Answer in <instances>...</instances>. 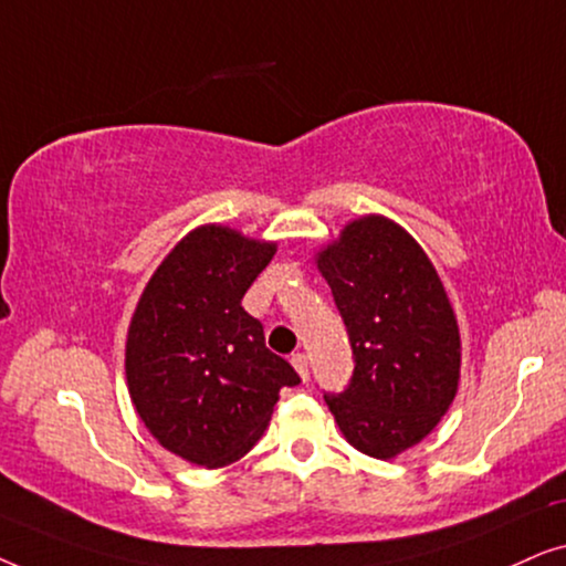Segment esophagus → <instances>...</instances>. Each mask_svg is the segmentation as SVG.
<instances>
[{
  "instance_id": "obj_1",
  "label": "esophagus",
  "mask_w": 566,
  "mask_h": 566,
  "mask_svg": "<svg viewBox=\"0 0 566 566\" xmlns=\"http://www.w3.org/2000/svg\"><path fill=\"white\" fill-rule=\"evenodd\" d=\"M291 363H293V368H296V374L301 376V381H308V358L304 353H296L291 358Z\"/></svg>"
}]
</instances>
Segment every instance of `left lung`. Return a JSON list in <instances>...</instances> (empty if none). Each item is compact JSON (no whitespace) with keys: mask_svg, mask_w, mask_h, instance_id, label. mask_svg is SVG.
<instances>
[{"mask_svg":"<svg viewBox=\"0 0 566 566\" xmlns=\"http://www.w3.org/2000/svg\"><path fill=\"white\" fill-rule=\"evenodd\" d=\"M353 347L345 391L324 394L360 453L394 459L432 432L459 391L461 335L438 270L399 223L363 216L316 254Z\"/></svg>","mask_w":566,"mask_h":566,"instance_id":"obj_1","label":"left lung"}]
</instances>
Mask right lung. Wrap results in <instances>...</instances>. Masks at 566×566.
Here are the masks:
<instances>
[{"label":"right lung","instance_id":"obj_1","mask_svg":"<svg viewBox=\"0 0 566 566\" xmlns=\"http://www.w3.org/2000/svg\"><path fill=\"white\" fill-rule=\"evenodd\" d=\"M275 250L221 223L192 229L154 270L130 316V401L159 446L196 467L242 459L268 430L283 386L301 381L242 308Z\"/></svg>","mask_w":566,"mask_h":566}]
</instances>
